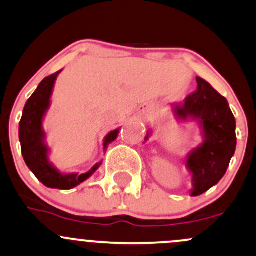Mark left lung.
Masks as SVG:
<instances>
[{"mask_svg":"<svg viewBox=\"0 0 256 256\" xmlns=\"http://www.w3.org/2000/svg\"><path fill=\"white\" fill-rule=\"evenodd\" d=\"M198 90L180 104H173L178 120H196L204 142L190 150L185 166L192 174L190 195L198 196L211 189L227 172L236 152V119L227 99L205 80L198 77ZM150 132H147L146 141Z\"/></svg>","mask_w":256,"mask_h":256,"instance_id":"1","label":"left lung"}]
</instances>
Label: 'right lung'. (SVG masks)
Segmentation results:
<instances>
[{"label":"right lung","instance_id":"right-lung-1","mask_svg":"<svg viewBox=\"0 0 256 256\" xmlns=\"http://www.w3.org/2000/svg\"><path fill=\"white\" fill-rule=\"evenodd\" d=\"M61 71L62 70L49 77H45L38 86L36 92L26 100L20 122V141L24 162L39 182L51 189L70 190L92 176L94 172L100 166L102 162L94 164L93 168L87 173L66 174L61 173L49 160L50 148L45 142L46 135L42 128V121L50 106L54 84ZM118 135H119V128L108 134L103 142L104 150H106L109 144L116 140Z\"/></svg>","mask_w":256,"mask_h":256}]
</instances>
